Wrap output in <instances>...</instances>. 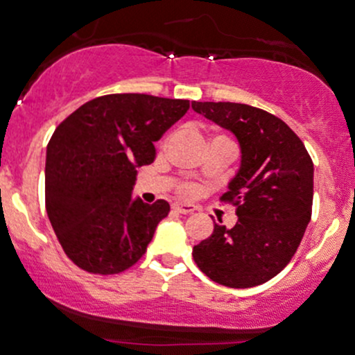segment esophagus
Returning <instances> with one entry per match:
<instances>
[{
	"label": "esophagus",
	"mask_w": 355,
	"mask_h": 355,
	"mask_svg": "<svg viewBox=\"0 0 355 355\" xmlns=\"http://www.w3.org/2000/svg\"><path fill=\"white\" fill-rule=\"evenodd\" d=\"M173 210L176 211V214L188 215L195 211V207H191V205H173Z\"/></svg>",
	"instance_id": "esophagus-1"
}]
</instances>
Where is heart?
Listing matches in <instances>:
<instances>
[{
    "mask_svg": "<svg viewBox=\"0 0 355 355\" xmlns=\"http://www.w3.org/2000/svg\"><path fill=\"white\" fill-rule=\"evenodd\" d=\"M215 138H217V137H215ZM220 138H225V137H220ZM182 193H184V195H189V193H191V189L186 188V189H182Z\"/></svg>",
    "mask_w": 355,
    "mask_h": 355,
    "instance_id": "b5f03b06",
    "label": "heart"
}]
</instances>
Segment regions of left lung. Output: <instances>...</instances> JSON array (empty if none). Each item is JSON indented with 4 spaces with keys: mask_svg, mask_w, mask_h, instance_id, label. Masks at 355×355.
Masks as SVG:
<instances>
[{
    "mask_svg": "<svg viewBox=\"0 0 355 355\" xmlns=\"http://www.w3.org/2000/svg\"><path fill=\"white\" fill-rule=\"evenodd\" d=\"M191 107L237 138L241 167L222 202L236 207L232 229L214 222L193 259L220 286L248 288L282 272L311 220L313 160L301 138L277 116L236 102H191Z\"/></svg>",
    "mask_w": 355,
    "mask_h": 355,
    "instance_id": "1",
    "label": "left lung"
}]
</instances>
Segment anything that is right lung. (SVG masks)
Instances as JSON below:
<instances>
[{
  "label": "right lung",
  "mask_w": 355,
  "mask_h": 355,
  "mask_svg": "<svg viewBox=\"0 0 355 355\" xmlns=\"http://www.w3.org/2000/svg\"><path fill=\"white\" fill-rule=\"evenodd\" d=\"M188 109L182 98L111 94L85 102L56 128L46 155V210L76 266L114 275L144 257L171 207L131 198L137 169L153 162V141Z\"/></svg>",
  "instance_id": "1"
}]
</instances>
